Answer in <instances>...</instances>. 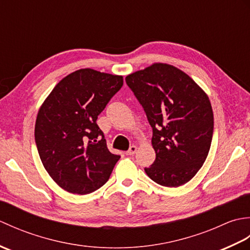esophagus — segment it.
Returning a JSON list of instances; mask_svg holds the SVG:
<instances>
[{"label": "esophagus", "instance_id": "esophagus-1", "mask_svg": "<svg viewBox=\"0 0 250 250\" xmlns=\"http://www.w3.org/2000/svg\"><path fill=\"white\" fill-rule=\"evenodd\" d=\"M136 151H137V146H135V145H132V146L129 148V150L126 151V155H129V156H133Z\"/></svg>", "mask_w": 250, "mask_h": 250}]
</instances>
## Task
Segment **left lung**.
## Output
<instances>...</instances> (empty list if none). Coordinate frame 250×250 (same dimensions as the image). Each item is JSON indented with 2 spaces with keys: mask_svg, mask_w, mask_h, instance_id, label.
I'll return each mask as SVG.
<instances>
[{
  "mask_svg": "<svg viewBox=\"0 0 250 250\" xmlns=\"http://www.w3.org/2000/svg\"><path fill=\"white\" fill-rule=\"evenodd\" d=\"M152 128L156 160L146 174L164 187H179L192 178L208 155L214 132L209 99L187 74L153 63L125 77Z\"/></svg>",
  "mask_w": 250,
  "mask_h": 250,
  "instance_id": "8db88e82",
  "label": "left lung"
}]
</instances>
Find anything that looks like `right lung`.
<instances>
[{"mask_svg": "<svg viewBox=\"0 0 250 250\" xmlns=\"http://www.w3.org/2000/svg\"><path fill=\"white\" fill-rule=\"evenodd\" d=\"M122 84V76L82 68L58 83L42 104L37 150L50 177L67 192L98 190L120 159L108 150L97 119Z\"/></svg>", "mask_w": 250, "mask_h": 250, "instance_id": "obj_1", "label": "right lung"}]
</instances>
